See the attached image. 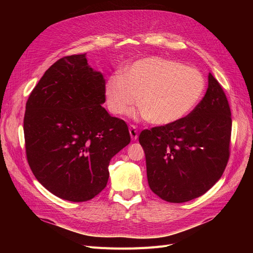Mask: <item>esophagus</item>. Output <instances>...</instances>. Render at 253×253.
Here are the masks:
<instances>
[{
    "label": "esophagus",
    "mask_w": 253,
    "mask_h": 253,
    "mask_svg": "<svg viewBox=\"0 0 253 253\" xmlns=\"http://www.w3.org/2000/svg\"><path fill=\"white\" fill-rule=\"evenodd\" d=\"M128 131H129V135H131V138L133 140H136L137 138H138V131H137V128L135 126L131 125L128 127Z\"/></svg>",
    "instance_id": "34e87169"
}]
</instances>
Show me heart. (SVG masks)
<instances>
[{
	"label": "heart",
	"mask_w": 253,
	"mask_h": 253,
	"mask_svg": "<svg viewBox=\"0 0 253 253\" xmlns=\"http://www.w3.org/2000/svg\"><path fill=\"white\" fill-rule=\"evenodd\" d=\"M206 80L195 67L151 57L136 61L125 74H115L105 84L109 110L124 114L139 97L140 115L156 126H168L187 117L200 104Z\"/></svg>",
	"instance_id": "obj_1"
}]
</instances>
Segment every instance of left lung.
Masks as SVG:
<instances>
[{
    "mask_svg": "<svg viewBox=\"0 0 253 253\" xmlns=\"http://www.w3.org/2000/svg\"><path fill=\"white\" fill-rule=\"evenodd\" d=\"M231 127L227 97L209 74L206 95L192 113L172 125L140 133L151 190L176 204L205 194L225 171Z\"/></svg>",
    "mask_w": 253,
    "mask_h": 253,
    "instance_id": "8db88e82",
    "label": "left lung"
}]
</instances>
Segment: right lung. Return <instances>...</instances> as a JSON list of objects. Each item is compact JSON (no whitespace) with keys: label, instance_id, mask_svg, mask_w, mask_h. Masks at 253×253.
I'll return each instance as SVG.
<instances>
[{"label":"right lung","instance_id":"1","mask_svg":"<svg viewBox=\"0 0 253 253\" xmlns=\"http://www.w3.org/2000/svg\"><path fill=\"white\" fill-rule=\"evenodd\" d=\"M105 80L85 57L59 59L29 95L24 116L28 165L50 193L86 202L105 188L113 156L131 141L126 122L112 117Z\"/></svg>","mask_w":253,"mask_h":253}]
</instances>
